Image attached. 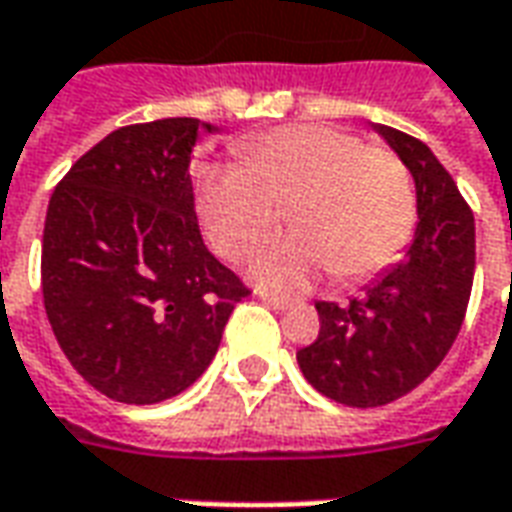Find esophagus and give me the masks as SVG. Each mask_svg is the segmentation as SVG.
<instances>
[{"label": "esophagus", "mask_w": 512, "mask_h": 512, "mask_svg": "<svg viewBox=\"0 0 512 512\" xmlns=\"http://www.w3.org/2000/svg\"><path fill=\"white\" fill-rule=\"evenodd\" d=\"M259 298H262L270 309H276V312H284V309H290L292 301H287V298H276V295H267V292H259Z\"/></svg>", "instance_id": "obj_1"}]
</instances>
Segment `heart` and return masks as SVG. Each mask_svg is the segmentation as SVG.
I'll list each match as a JSON object with an SVG mask.
<instances>
[{"label": "heart", "mask_w": 512, "mask_h": 512, "mask_svg": "<svg viewBox=\"0 0 512 512\" xmlns=\"http://www.w3.org/2000/svg\"><path fill=\"white\" fill-rule=\"evenodd\" d=\"M239 155L245 164L206 169L197 211L225 259L259 248L287 211L298 231L250 264L264 290L303 292L329 270L365 281L407 248L415 183L393 150L329 125H287L242 142Z\"/></svg>", "instance_id": "heart-1"}]
</instances>
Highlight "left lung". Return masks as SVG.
<instances>
[{
  "label": "left lung",
  "instance_id": "obj_1",
  "mask_svg": "<svg viewBox=\"0 0 512 512\" xmlns=\"http://www.w3.org/2000/svg\"><path fill=\"white\" fill-rule=\"evenodd\" d=\"M373 130L415 181L418 228L404 262L343 306L317 301L320 334L298 351L306 382L345 407H382L438 368L463 326L474 284V214L424 142Z\"/></svg>",
  "mask_w": 512,
  "mask_h": 512
}]
</instances>
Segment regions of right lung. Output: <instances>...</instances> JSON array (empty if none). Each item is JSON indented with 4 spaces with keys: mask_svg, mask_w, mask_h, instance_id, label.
Segmentation results:
<instances>
[{
    "mask_svg": "<svg viewBox=\"0 0 512 512\" xmlns=\"http://www.w3.org/2000/svg\"><path fill=\"white\" fill-rule=\"evenodd\" d=\"M192 116L108 133L49 200L41 290L72 368L102 396L158 404L209 368L248 287L203 245Z\"/></svg>",
    "mask_w": 512,
    "mask_h": 512,
    "instance_id": "obj_1",
    "label": "right lung"
}]
</instances>
